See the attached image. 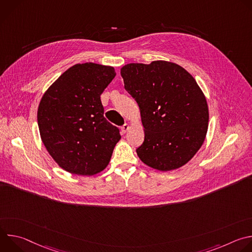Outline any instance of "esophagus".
Returning a JSON list of instances; mask_svg holds the SVG:
<instances>
[{"label":"esophagus","mask_w":252,"mask_h":252,"mask_svg":"<svg viewBox=\"0 0 252 252\" xmlns=\"http://www.w3.org/2000/svg\"><path fill=\"white\" fill-rule=\"evenodd\" d=\"M121 129H122V132H123V133H126V132L129 129V125L125 124V125L122 126V128H121Z\"/></svg>","instance_id":"1"}]
</instances>
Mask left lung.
Instances as JSON below:
<instances>
[{"instance_id": "8db88e82", "label": "left lung", "mask_w": 252, "mask_h": 252, "mask_svg": "<svg viewBox=\"0 0 252 252\" xmlns=\"http://www.w3.org/2000/svg\"><path fill=\"white\" fill-rule=\"evenodd\" d=\"M121 75L140 111L145 130L136 150L140 160L161 171L188 163L202 146L209 119L205 95L193 77L166 61L127 63Z\"/></svg>"}]
</instances>
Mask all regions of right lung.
Instances as JSON below:
<instances>
[{"label":"right lung","instance_id":"add662e5","mask_svg":"<svg viewBox=\"0 0 252 252\" xmlns=\"http://www.w3.org/2000/svg\"><path fill=\"white\" fill-rule=\"evenodd\" d=\"M115 77L113 66L77 63L42 96L38 109L41 138L65 171L94 175L109 164L122 136L103 117L100 94Z\"/></svg>","mask_w":252,"mask_h":252}]
</instances>
